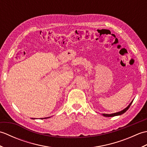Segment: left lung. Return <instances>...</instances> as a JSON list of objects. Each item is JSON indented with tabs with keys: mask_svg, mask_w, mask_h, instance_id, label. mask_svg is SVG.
<instances>
[{
	"mask_svg": "<svg viewBox=\"0 0 147 147\" xmlns=\"http://www.w3.org/2000/svg\"><path fill=\"white\" fill-rule=\"evenodd\" d=\"M133 101V100H132V102L130 103V104L128 105V106H127V107H126L125 109H123V110H122V111H119V112H115V113H113V114H102L103 115H104V116H105V117H114V116H116V115H119L123 114L124 113V112H126L127 109H128L129 108L130 105H131Z\"/></svg>",
	"mask_w": 147,
	"mask_h": 147,
	"instance_id": "left-lung-1",
	"label": "left lung"
}]
</instances>
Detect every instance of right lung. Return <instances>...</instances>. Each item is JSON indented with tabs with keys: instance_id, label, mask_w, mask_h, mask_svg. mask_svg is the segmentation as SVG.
Returning <instances> with one entry per match:
<instances>
[{
	"instance_id": "add662e5",
	"label": "right lung",
	"mask_w": 147,
	"mask_h": 147,
	"mask_svg": "<svg viewBox=\"0 0 147 147\" xmlns=\"http://www.w3.org/2000/svg\"><path fill=\"white\" fill-rule=\"evenodd\" d=\"M50 117H45V118H42V119H47V118H49ZM33 119V118H32Z\"/></svg>"
}]
</instances>
